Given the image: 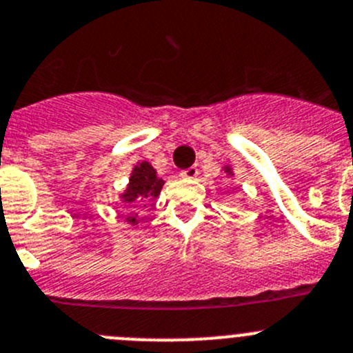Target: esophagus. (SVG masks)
<instances>
[{
  "instance_id": "34e87169",
  "label": "esophagus",
  "mask_w": 353,
  "mask_h": 353,
  "mask_svg": "<svg viewBox=\"0 0 353 353\" xmlns=\"http://www.w3.org/2000/svg\"><path fill=\"white\" fill-rule=\"evenodd\" d=\"M196 176H199V169H196V167H190V169L181 170V177H184V179H195Z\"/></svg>"
}]
</instances>
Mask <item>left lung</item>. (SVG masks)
<instances>
[{
	"label": "left lung",
	"mask_w": 353,
	"mask_h": 353,
	"mask_svg": "<svg viewBox=\"0 0 353 353\" xmlns=\"http://www.w3.org/2000/svg\"><path fill=\"white\" fill-rule=\"evenodd\" d=\"M225 172L228 174V176H232V174H233V172H232V167H228V165H226V167H225Z\"/></svg>",
	"instance_id": "left-lung-1"
}]
</instances>
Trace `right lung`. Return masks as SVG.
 I'll return each mask as SVG.
<instances>
[{
  "mask_svg": "<svg viewBox=\"0 0 353 353\" xmlns=\"http://www.w3.org/2000/svg\"><path fill=\"white\" fill-rule=\"evenodd\" d=\"M163 183L165 181L157 176V170L151 167V163L139 161L132 169L130 179H128L127 188H125V192L120 195V199L123 200V203H127L130 207H139L144 202H153L160 195ZM144 207H146V203H144ZM127 223H130L132 226H136L139 221L136 219V216H127Z\"/></svg>",
  "mask_w": 353,
  "mask_h": 353,
  "instance_id": "obj_1",
  "label": "right lung"
}]
</instances>
